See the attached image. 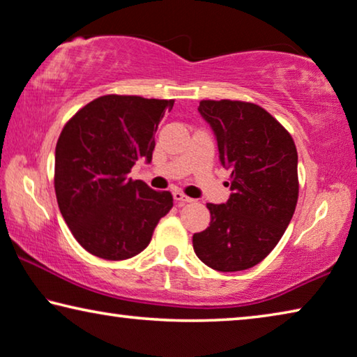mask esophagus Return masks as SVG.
Wrapping results in <instances>:
<instances>
[{
    "mask_svg": "<svg viewBox=\"0 0 357 357\" xmlns=\"http://www.w3.org/2000/svg\"><path fill=\"white\" fill-rule=\"evenodd\" d=\"M173 199H174V202H176V204H179V205L190 204V202H194L192 199H190V197H188L185 194L181 192V190H174V192H173Z\"/></svg>",
    "mask_w": 357,
    "mask_h": 357,
    "instance_id": "1",
    "label": "esophagus"
}]
</instances>
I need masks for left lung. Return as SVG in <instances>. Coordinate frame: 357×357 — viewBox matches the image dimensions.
<instances>
[{
    "label": "left lung",
    "instance_id": "left-lung-1",
    "mask_svg": "<svg viewBox=\"0 0 357 357\" xmlns=\"http://www.w3.org/2000/svg\"><path fill=\"white\" fill-rule=\"evenodd\" d=\"M199 112L215 131L221 165L231 169L232 194L226 204L206 205L211 221L194 234V252L221 273L253 268L278 245L295 213L294 137L253 102L206 99Z\"/></svg>",
    "mask_w": 357,
    "mask_h": 357
}]
</instances>
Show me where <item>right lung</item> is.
Masks as SVG:
<instances>
[{"label":"right lung","mask_w":357,"mask_h":357,"mask_svg":"<svg viewBox=\"0 0 357 357\" xmlns=\"http://www.w3.org/2000/svg\"><path fill=\"white\" fill-rule=\"evenodd\" d=\"M173 104L174 99L100 96L62 128L54 163L57 204L73 237L94 257H136L173 208L172 192L128 178L137 160H152L153 135Z\"/></svg>","instance_id":"obj_1"}]
</instances>
